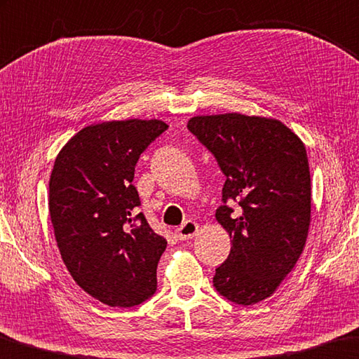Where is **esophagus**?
Returning a JSON list of instances; mask_svg holds the SVG:
<instances>
[{"mask_svg":"<svg viewBox=\"0 0 359 359\" xmlns=\"http://www.w3.org/2000/svg\"><path fill=\"white\" fill-rule=\"evenodd\" d=\"M198 232V224L194 221H186L183 226L176 229V237L180 240H189L192 237H196Z\"/></svg>","mask_w":359,"mask_h":359,"instance_id":"34e87169","label":"esophagus"}]
</instances>
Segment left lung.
Segmentation results:
<instances>
[{"instance_id": "8db88e82", "label": "left lung", "mask_w": 359, "mask_h": 359, "mask_svg": "<svg viewBox=\"0 0 359 359\" xmlns=\"http://www.w3.org/2000/svg\"><path fill=\"white\" fill-rule=\"evenodd\" d=\"M187 128L213 152L226 183L216 219L231 252L216 269L221 296L240 305L264 301L294 269L312 219V187L302 140L273 117L240 113L194 116Z\"/></svg>"}]
</instances>
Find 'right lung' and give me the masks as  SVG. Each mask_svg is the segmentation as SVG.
I'll return each mask as SVG.
<instances>
[{"label":"right lung","mask_w":359,"mask_h":359,"mask_svg":"<svg viewBox=\"0 0 359 359\" xmlns=\"http://www.w3.org/2000/svg\"><path fill=\"white\" fill-rule=\"evenodd\" d=\"M167 128L158 119L87 126L52 168L49 215L62 259L76 283L109 307H133L156 291L167 240L137 215L132 181L140 154Z\"/></svg>","instance_id":"right-lung-1"}]
</instances>
